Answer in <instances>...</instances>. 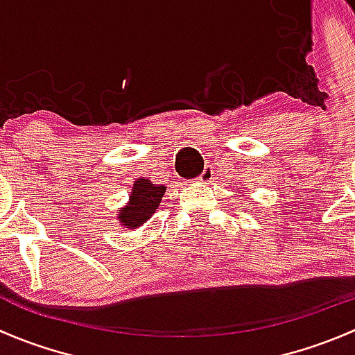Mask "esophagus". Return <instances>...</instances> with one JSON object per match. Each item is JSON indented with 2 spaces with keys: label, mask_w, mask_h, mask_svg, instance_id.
Listing matches in <instances>:
<instances>
[{
  "label": "esophagus",
  "mask_w": 355,
  "mask_h": 355,
  "mask_svg": "<svg viewBox=\"0 0 355 355\" xmlns=\"http://www.w3.org/2000/svg\"><path fill=\"white\" fill-rule=\"evenodd\" d=\"M214 180V173H213V168L211 166H206L204 168L202 175L199 177V182L200 184H211V182Z\"/></svg>",
  "instance_id": "34e87169"
}]
</instances>
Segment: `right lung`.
I'll return each mask as SVG.
<instances>
[{
  "mask_svg": "<svg viewBox=\"0 0 355 355\" xmlns=\"http://www.w3.org/2000/svg\"><path fill=\"white\" fill-rule=\"evenodd\" d=\"M166 192L164 185L153 184L149 178L141 177L134 182L130 189V196L125 206L118 209L116 220L125 230H134L142 227L159 207L161 198Z\"/></svg>",
  "mask_w": 355,
  "mask_h": 355,
  "instance_id": "right-lung-1",
  "label": "right lung"
}]
</instances>
